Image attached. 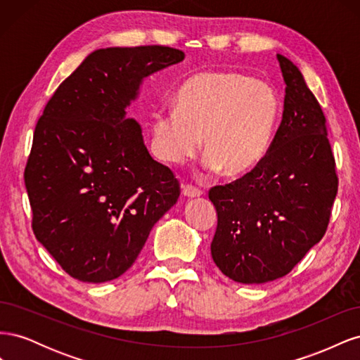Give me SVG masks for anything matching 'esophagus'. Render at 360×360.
<instances>
[{"label":"esophagus","instance_id":"esophagus-1","mask_svg":"<svg viewBox=\"0 0 360 360\" xmlns=\"http://www.w3.org/2000/svg\"><path fill=\"white\" fill-rule=\"evenodd\" d=\"M181 193H183V197H186V198H198V197H201V195H202V192L200 189L191 186V184H186V186H183Z\"/></svg>","mask_w":360,"mask_h":360}]
</instances>
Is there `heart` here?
I'll return each instance as SVG.
<instances>
[{"mask_svg": "<svg viewBox=\"0 0 360 360\" xmlns=\"http://www.w3.org/2000/svg\"><path fill=\"white\" fill-rule=\"evenodd\" d=\"M281 118V101L266 81L234 70L192 76L174 97V108L153 115V148L168 165H183L201 150L204 167L238 177L269 151Z\"/></svg>", "mask_w": 360, "mask_h": 360, "instance_id": "heart-1", "label": "heart"}]
</instances>
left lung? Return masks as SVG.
<instances>
[{"label": "left lung", "mask_w": 360, "mask_h": 360, "mask_svg": "<svg viewBox=\"0 0 360 360\" xmlns=\"http://www.w3.org/2000/svg\"><path fill=\"white\" fill-rule=\"evenodd\" d=\"M284 111L269 153L246 176L210 189L214 264L240 284L285 276L317 245L338 192L326 118L303 75L278 53Z\"/></svg>", "instance_id": "8db88e82"}]
</instances>
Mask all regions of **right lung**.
<instances>
[{"mask_svg": "<svg viewBox=\"0 0 360 360\" xmlns=\"http://www.w3.org/2000/svg\"><path fill=\"white\" fill-rule=\"evenodd\" d=\"M183 60L168 46L97 49L37 122L24 176L32 231L72 278L122 276L177 202V179L150 156L126 110L147 78Z\"/></svg>", "mask_w": 360, "mask_h": 360, "instance_id": "add662e5", "label": "right lung"}]
</instances>
